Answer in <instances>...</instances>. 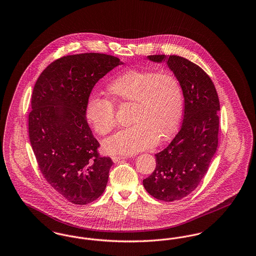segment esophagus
I'll use <instances>...</instances> for the list:
<instances>
[{
	"mask_svg": "<svg viewBox=\"0 0 256 256\" xmlns=\"http://www.w3.org/2000/svg\"><path fill=\"white\" fill-rule=\"evenodd\" d=\"M112 160H113V162H118V161H120V160H122V159L126 158V156H112L111 158Z\"/></svg>",
	"mask_w": 256,
	"mask_h": 256,
	"instance_id": "34e87169",
	"label": "esophagus"
}]
</instances>
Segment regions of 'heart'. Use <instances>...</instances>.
<instances>
[{"mask_svg": "<svg viewBox=\"0 0 256 256\" xmlns=\"http://www.w3.org/2000/svg\"><path fill=\"white\" fill-rule=\"evenodd\" d=\"M110 100L98 96L88 98L86 119L96 134L106 135L115 128L112 104H132V126L104 141L110 154H132L165 141L178 130L182 118V84L170 73L128 70L115 78L108 87Z\"/></svg>", "mask_w": 256, "mask_h": 256, "instance_id": "1", "label": "heart"}]
</instances>
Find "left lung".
Here are the masks:
<instances>
[{"mask_svg":"<svg viewBox=\"0 0 256 256\" xmlns=\"http://www.w3.org/2000/svg\"><path fill=\"white\" fill-rule=\"evenodd\" d=\"M166 61L180 80L184 97L182 126L168 146L156 154V167L143 180L150 195L164 202L193 192L208 170L218 146L220 102L211 78L200 66L178 56L154 54Z\"/></svg>","mask_w":256,"mask_h":256,"instance_id":"1","label":"left lung"}]
</instances>
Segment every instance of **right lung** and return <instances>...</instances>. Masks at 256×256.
<instances>
[{"label":"right lung","instance_id":"add662e5","mask_svg":"<svg viewBox=\"0 0 256 256\" xmlns=\"http://www.w3.org/2000/svg\"><path fill=\"white\" fill-rule=\"evenodd\" d=\"M122 61L86 52L52 62L37 78L28 136L38 167L50 187L74 204H86L106 187L113 161L102 158L86 119L93 87Z\"/></svg>","mask_w":256,"mask_h":256}]
</instances>
